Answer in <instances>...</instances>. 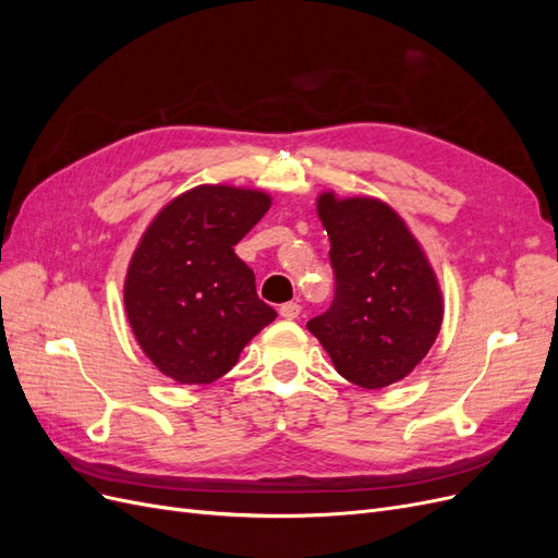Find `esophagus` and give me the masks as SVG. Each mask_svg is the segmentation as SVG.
I'll return each instance as SVG.
<instances>
[{"label": "esophagus", "mask_w": 558, "mask_h": 558, "mask_svg": "<svg viewBox=\"0 0 558 558\" xmlns=\"http://www.w3.org/2000/svg\"><path fill=\"white\" fill-rule=\"evenodd\" d=\"M279 314H281L283 318L293 320V318L300 316V305H298V302H283V305L279 307Z\"/></svg>", "instance_id": "34e87169"}]
</instances>
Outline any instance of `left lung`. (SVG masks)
Here are the masks:
<instances>
[{
    "mask_svg": "<svg viewBox=\"0 0 558 558\" xmlns=\"http://www.w3.org/2000/svg\"><path fill=\"white\" fill-rule=\"evenodd\" d=\"M316 211L330 238L335 300L307 330L351 384H396L426 359L440 332V283L408 223L386 202L326 191Z\"/></svg>",
    "mask_w": 558,
    "mask_h": 558,
    "instance_id": "1",
    "label": "left lung"
}]
</instances>
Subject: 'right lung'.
Here are the masks:
<instances>
[{
	"label": "right lung",
	"instance_id": "1",
	"mask_svg": "<svg viewBox=\"0 0 558 558\" xmlns=\"http://www.w3.org/2000/svg\"><path fill=\"white\" fill-rule=\"evenodd\" d=\"M272 205L263 191L205 183L156 214L134 248L125 314L142 351L179 384H211L277 312L234 244Z\"/></svg>",
	"mask_w": 558,
	"mask_h": 558
}]
</instances>
